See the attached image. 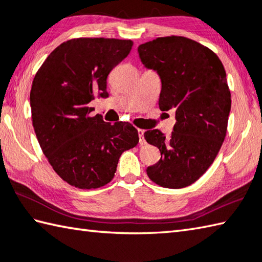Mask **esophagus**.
Returning a JSON list of instances; mask_svg holds the SVG:
<instances>
[{
	"label": "esophagus",
	"mask_w": 262,
	"mask_h": 262,
	"mask_svg": "<svg viewBox=\"0 0 262 262\" xmlns=\"http://www.w3.org/2000/svg\"><path fill=\"white\" fill-rule=\"evenodd\" d=\"M144 133H145L144 130L138 129V136H139V144L140 145H145L146 144V140H145V138H144Z\"/></svg>",
	"instance_id": "34e87169"
}]
</instances>
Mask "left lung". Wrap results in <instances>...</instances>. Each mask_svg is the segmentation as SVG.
I'll use <instances>...</instances> for the list:
<instances>
[{
    "mask_svg": "<svg viewBox=\"0 0 262 262\" xmlns=\"http://www.w3.org/2000/svg\"><path fill=\"white\" fill-rule=\"evenodd\" d=\"M138 53L161 78L160 110L176 114L170 137L145 132L161 151L147 174L165 188H184L205 173L225 140L231 99L224 65L209 48L182 36L157 37L138 47Z\"/></svg>",
    "mask_w": 262,
    "mask_h": 262,
    "instance_id": "left-lung-1",
    "label": "left lung"
}]
</instances>
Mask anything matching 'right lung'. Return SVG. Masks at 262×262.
<instances>
[{
	"mask_svg": "<svg viewBox=\"0 0 262 262\" xmlns=\"http://www.w3.org/2000/svg\"><path fill=\"white\" fill-rule=\"evenodd\" d=\"M132 46L130 39H70L49 54L34 77L29 101L38 144L57 174L77 188L107 185L122 152L139 142L130 123L111 124L99 114L89 115L96 95L108 97V74Z\"/></svg>",
	"mask_w": 262,
	"mask_h": 262,
	"instance_id": "add662e5",
	"label": "right lung"
}]
</instances>
